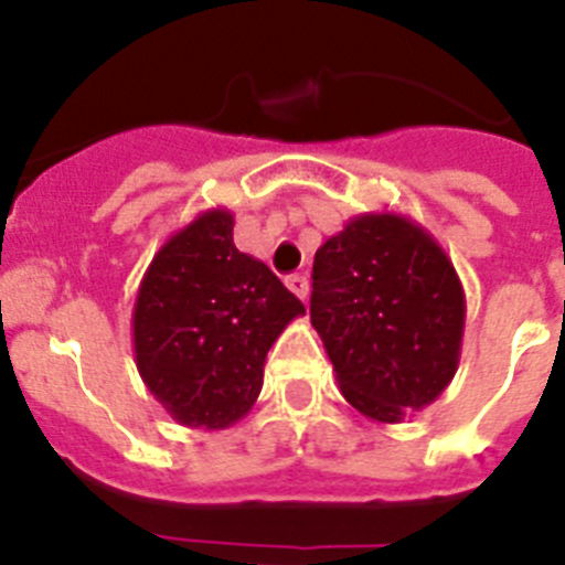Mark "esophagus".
Here are the masks:
<instances>
[{
    "label": "esophagus",
    "instance_id": "obj_1",
    "mask_svg": "<svg viewBox=\"0 0 565 565\" xmlns=\"http://www.w3.org/2000/svg\"><path fill=\"white\" fill-rule=\"evenodd\" d=\"M287 287L292 289V292L298 295L301 301H307V298H309V281H307V276H289V278H287Z\"/></svg>",
    "mask_w": 565,
    "mask_h": 565
}]
</instances>
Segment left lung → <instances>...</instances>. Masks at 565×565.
I'll list each match as a JSON object with an SVG mask.
<instances>
[{"mask_svg":"<svg viewBox=\"0 0 565 565\" xmlns=\"http://www.w3.org/2000/svg\"><path fill=\"white\" fill-rule=\"evenodd\" d=\"M454 262L403 213H360L315 253L309 318L345 403L383 425L450 385L465 338Z\"/></svg>","mask_w":565,"mask_h":565,"instance_id":"1","label":"left lung"}]
</instances>
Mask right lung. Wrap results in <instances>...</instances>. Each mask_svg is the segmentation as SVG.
<instances>
[{"label": "right lung", "instance_id": "1", "mask_svg": "<svg viewBox=\"0 0 565 565\" xmlns=\"http://www.w3.org/2000/svg\"><path fill=\"white\" fill-rule=\"evenodd\" d=\"M303 303L233 245V213L202 211L166 238L131 312L135 363L180 425L225 430L250 414L264 360Z\"/></svg>", "mask_w": 565, "mask_h": 565}]
</instances>
